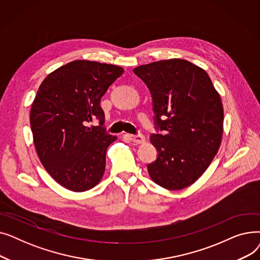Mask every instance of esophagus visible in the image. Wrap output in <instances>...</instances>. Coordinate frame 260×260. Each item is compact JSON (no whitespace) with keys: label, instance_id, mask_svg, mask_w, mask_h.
I'll return each instance as SVG.
<instances>
[{"label":"esophagus","instance_id":"obj_1","mask_svg":"<svg viewBox=\"0 0 260 260\" xmlns=\"http://www.w3.org/2000/svg\"><path fill=\"white\" fill-rule=\"evenodd\" d=\"M131 140L135 143V144H142L145 142V137L142 135H137V136H131Z\"/></svg>","mask_w":260,"mask_h":260}]
</instances>
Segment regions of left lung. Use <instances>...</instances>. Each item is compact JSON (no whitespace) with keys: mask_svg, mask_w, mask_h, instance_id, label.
<instances>
[{"mask_svg":"<svg viewBox=\"0 0 260 260\" xmlns=\"http://www.w3.org/2000/svg\"><path fill=\"white\" fill-rule=\"evenodd\" d=\"M151 90L156 124L153 135L158 158L147 166L151 179L163 188L192 185L207 171L223 134L220 94L201 67L182 59L153 62L134 68Z\"/></svg>","mask_w":260,"mask_h":260,"instance_id":"left-lung-1","label":"left lung"}]
</instances>
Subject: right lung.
<instances>
[{
    "mask_svg": "<svg viewBox=\"0 0 260 260\" xmlns=\"http://www.w3.org/2000/svg\"><path fill=\"white\" fill-rule=\"evenodd\" d=\"M124 70L76 60L50 73L41 83L30 109V127L39 159L63 187L85 192L105 171L106 149L117 140L104 132L101 98ZM99 119L101 125L87 124Z\"/></svg>",
    "mask_w": 260,
    "mask_h": 260,
    "instance_id": "obj_1",
    "label": "right lung"
}]
</instances>
